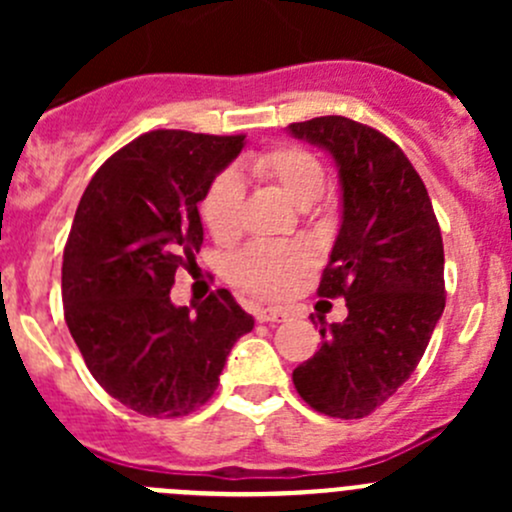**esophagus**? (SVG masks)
Segmentation results:
<instances>
[{"label":"esophagus","mask_w":512,"mask_h":512,"mask_svg":"<svg viewBox=\"0 0 512 512\" xmlns=\"http://www.w3.org/2000/svg\"><path fill=\"white\" fill-rule=\"evenodd\" d=\"M257 319L260 322H285L287 312L282 307H267V309H257Z\"/></svg>","instance_id":"1"}]
</instances>
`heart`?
<instances>
[{
    "label": "heart",
    "mask_w": 512,
    "mask_h": 512,
    "mask_svg": "<svg viewBox=\"0 0 512 512\" xmlns=\"http://www.w3.org/2000/svg\"><path fill=\"white\" fill-rule=\"evenodd\" d=\"M247 175L277 185L297 205L322 195L324 168L299 146H272L250 153L242 163ZM242 190L235 173H220L203 198V220L215 240H232L242 227ZM312 265V252L302 242H252L232 262V275L260 297H282Z\"/></svg>",
    "instance_id": "b5f03b06"
}]
</instances>
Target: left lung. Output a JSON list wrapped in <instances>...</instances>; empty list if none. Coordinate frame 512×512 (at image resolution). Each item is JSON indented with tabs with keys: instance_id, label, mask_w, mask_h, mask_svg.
Masks as SVG:
<instances>
[{
	"instance_id": "1",
	"label": "left lung",
	"mask_w": 512,
	"mask_h": 512,
	"mask_svg": "<svg viewBox=\"0 0 512 512\" xmlns=\"http://www.w3.org/2000/svg\"><path fill=\"white\" fill-rule=\"evenodd\" d=\"M287 131L337 163L342 225L317 292L349 309L322 322L294 389L319 414L364 418L414 374L446 307L441 227L421 175L376 128L319 116Z\"/></svg>"
}]
</instances>
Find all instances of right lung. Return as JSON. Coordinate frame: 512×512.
<instances>
[{"mask_svg":"<svg viewBox=\"0 0 512 512\" xmlns=\"http://www.w3.org/2000/svg\"><path fill=\"white\" fill-rule=\"evenodd\" d=\"M242 148L245 136L143 133L96 170L76 208L61 265L66 324L98 384L143 416L203 406L255 327L227 289L195 309L170 302L175 272L203 245L198 203Z\"/></svg>","mask_w":512,"mask_h":512,"instance_id":"obj_1","label":"right lung"}]
</instances>
